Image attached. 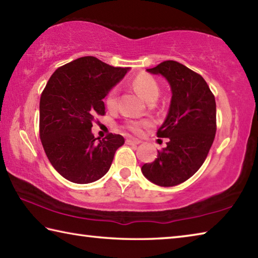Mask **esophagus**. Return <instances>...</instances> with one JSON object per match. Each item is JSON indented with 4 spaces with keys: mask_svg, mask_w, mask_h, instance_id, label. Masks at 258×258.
Masks as SVG:
<instances>
[{
    "mask_svg": "<svg viewBox=\"0 0 258 258\" xmlns=\"http://www.w3.org/2000/svg\"><path fill=\"white\" fill-rule=\"evenodd\" d=\"M140 143H141V141L138 139H126V144L128 145H138Z\"/></svg>",
    "mask_w": 258,
    "mask_h": 258,
    "instance_id": "obj_1",
    "label": "esophagus"
}]
</instances>
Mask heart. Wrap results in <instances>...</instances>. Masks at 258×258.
Here are the masks:
<instances>
[{
    "instance_id": "obj_1",
    "label": "heart",
    "mask_w": 258,
    "mask_h": 258,
    "mask_svg": "<svg viewBox=\"0 0 258 258\" xmlns=\"http://www.w3.org/2000/svg\"><path fill=\"white\" fill-rule=\"evenodd\" d=\"M133 88L137 90V92L141 96L145 101H151L153 99H157L159 96V86L153 78H151L148 74H140L134 79L132 82ZM117 105V90L116 89H111L108 95L106 97V106L109 109H114ZM145 125H148L147 121H137L131 120L127 123V128L132 131L133 133H141Z\"/></svg>"
}]
</instances>
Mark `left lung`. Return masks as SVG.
I'll use <instances>...</instances> for the list:
<instances>
[{"label": "left lung", "mask_w": 258, "mask_h": 258, "mask_svg": "<svg viewBox=\"0 0 258 258\" xmlns=\"http://www.w3.org/2000/svg\"><path fill=\"white\" fill-rule=\"evenodd\" d=\"M147 72L169 83L171 100L158 138L169 139L167 147L141 171L153 184L179 185L198 171L207 159L217 131V106L213 93L200 74L175 60H166Z\"/></svg>", "instance_id": "obj_1"}]
</instances>
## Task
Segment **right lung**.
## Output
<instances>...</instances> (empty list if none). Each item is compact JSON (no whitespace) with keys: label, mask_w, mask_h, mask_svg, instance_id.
<instances>
[{"label":"right lung","mask_w":258,"mask_h":258,"mask_svg":"<svg viewBox=\"0 0 258 258\" xmlns=\"http://www.w3.org/2000/svg\"><path fill=\"white\" fill-rule=\"evenodd\" d=\"M128 71L84 56L49 78L40 97L39 133L49 162L65 179L89 184L109 170L125 140L110 133L96 141L92 123L105 114L104 98Z\"/></svg>","instance_id":"1"}]
</instances>
